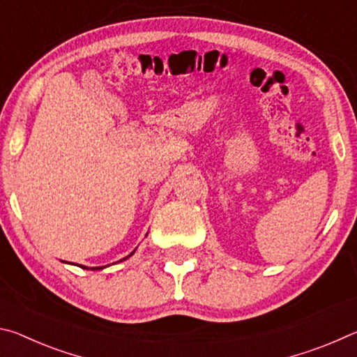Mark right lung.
I'll list each match as a JSON object with an SVG mask.
<instances>
[{"instance_id":"obj_1","label":"right lung","mask_w":357,"mask_h":357,"mask_svg":"<svg viewBox=\"0 0 357 357\" xmlns=\"http://www.w3.org/2000/svg\"><path fill=\"white\" fill-rule=\"evenodd\" d=\"M134 253H135V250H134V252H132V253H130V255H128V257H126V258H123V259H119V261H124V259H128V258H130L132 255H134ZM80 268H83V269H91V271H100V269H104V268H107V266H96V268H88V266H82V264H80Z\"/></svg>"}]
</instances>
